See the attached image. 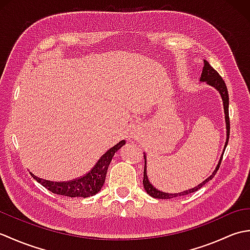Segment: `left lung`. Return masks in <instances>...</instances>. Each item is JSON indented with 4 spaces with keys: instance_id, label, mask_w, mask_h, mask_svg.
Returning a JSON list of instances; mask_svg holds the SVG:
<instances>
[{
    "instance_id": "left-lung-1",
    "label": "left lung",
    "mask_w": 250,
    "mask_h": 250,
    "mask_svg": "<svg viewBox=\"0 0 250 250\" xmlns=\"http://www.w3.org/2000/svg\"><path fill=\"white\" fill-rule=\"evenodd\" d=\"M201 83H206L208 86L215 88L217 91L219 92V94L221 95L222 99V103H224V110H225V119H226V128H227V140H226V144L224 147V151H222V155L219 159V162L217 164L216 168L214 169V172L211 173V175L209 177H207L204 182H202L200 185L195 186V187L185 190L183 192H178V193H167V192H162V191L158 190L157 188L153 187V186L150 184L149 179H148L147 176V167H146V155L144 153V159H145V167H144V179H143V185H144V189L146 190V192L149 194L150 196L155 199H173L176 198V196H182V195H186L189 193L195 192L196 190H199L200 188L203 187V186L208 183L209 180H211L214 178V176L216 175L217 171L220 167V163L222 160V156H224V152L226 150V147L228 145V141H229V135H230V119H229V93H228V89L226 86V83L224 79L221 78V76L217 73L213 67L210 66V64L206 60H204V66L203 70H202V74H201V78H200Z\"/></svg>"
}]
</instances>
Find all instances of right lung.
<instances>
[{
  "mask_svg": "<svg viewBox=\"0 0 250 250\" xmlns=\"http://www.w3.org/2000/svg\"><path fill=\"white\" fill-rule=\"evenodd\" d=\"M125 144V140L120 141L118 144L106 151L84 176L70 180V182H50V180L39 178L32 173L30 174L36 182H39L52 193L70 196V198H89V196L97 194L102 189L111 159H113L115 152L119 150Z\"/></svg>",
  "mask_w": 250,
  "mask_h": 250,
  "instance_id": "1",
  "label": "right lung"
}]
</instances>
